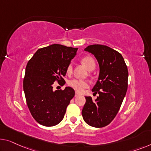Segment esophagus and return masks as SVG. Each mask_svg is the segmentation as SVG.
Instances as JSON below:
<instances>
[{"label":"esophagus","mask_w":151,"mask_h":151,"mask_svg":"<svg viewBox=\"0 0 151 151\" xmlns=\"http://www.w3.org/2000/svg\"><path fill=\"white\" fill-rule=\"evenodd\" d=\"M79 95H80V94L78 93L77 91H75V97H77V96H78Z\"/></svg>","instance_id":"1"}]
</instances>
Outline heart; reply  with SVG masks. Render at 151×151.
<instances>
[{
	"instance_id": "obj_1",
	"label": "heart",
	"mask_w": 151,
	"mask_h": 151,
	"mask_svg": "<svg viewBox=\"0 0 151 151\" xmlns=\"http://www.w3.org/2000/svg\"><path fill=\"white\" fill-rule=\"evenodd\" d=\"M81 61L83 64L85 65V67L89 70H93L94 68H95V61L90 56H85V57L83 58ZM72 71H73V64H72V63H70L66 68V73L67 74H70ZM68 85L73 89L76 90V91L83 92V90L89 87V83L87 81L74 78V79L69 81Z\"/></svg>"
}]
</instances>
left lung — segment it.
<instances>
[{
	"label": "left lung",
	"mask_w": 151,
	"mask_h": 151,
	"mask_svg": "<svg viewBox=\"0 0 151 151\" xmlns=\"http://www.w3.org/2000/svg\"><path fill=\"white\" fill-rule=\"evenodd\" d=\"M85 51L94 55L100 66V74L92 91L98 93L95 101L86 96L82 116L87 124L103 127L111 123L120 109L127 92L128 70L122 55L111 47L91 45Z\"/></svg>",
	"instance_id": "8db88e82"
}]
</instances>
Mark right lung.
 <instances>
[{
  "instance_id": "1",
  "label": "right lung",
  "mask_w": 151,
  "mask_h": 151,
  "mask_svg": "<svg viewBox=\"0 0 151 151\" xmlns=\"http://www.w3.org/2000/svg\"><path fill=\"white\" fill-rule=\"evenodd\" d=\"M78 48L53 44L39 49L29 60L24 78L26 103L33 118L39 124L51 127L64 118L66 108L75 96V90L66 87L53 91L54 82L64 85V76Z\"/></svg>"
}]
</instances>
